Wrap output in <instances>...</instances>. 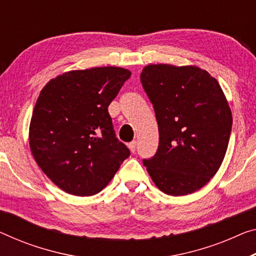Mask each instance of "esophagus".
I'll return each instance as SVG.
<instances>
[{
	"label": "esophagus",
	"instance_id": "obj_1",
	"mask_svg": "<svg viewBox=\"0 0 256 256\" xmlns=\"http://www.w3.org/2000/svg\"><path fill=\"white\" fill-rule=\"evenodd\" d=\"M136 146H137V142L136 140H132V142H130V143L128 144V148H130V151L134 153L136 151Z\"/></svg>",
	"mask_w": 256,
	"mask_h": 256
}]
</instances>
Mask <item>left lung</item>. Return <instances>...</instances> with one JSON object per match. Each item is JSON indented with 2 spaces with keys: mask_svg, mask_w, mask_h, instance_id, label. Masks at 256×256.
<instances>
[{
  "mask_svg": "<svg viewBox=\"0 0 256 256\" xmlns=\"http://www.w3.org/2000/svg\"><path fill=\"white\" fill-rule=\"evenodd\" d=\"M140 82L159 129L158 150L143 164L164 194L199 190L221 166L232 129L218 82L196 66L167 64L145 66Z\"/></svg>",
  "mask_w": 256,
  "mask_h": 256,
  "instance_id": "1",
  "label": "left lung"
}]
</instances>
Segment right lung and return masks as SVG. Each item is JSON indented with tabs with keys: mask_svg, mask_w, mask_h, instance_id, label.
Listing matches in <instances>:
<instances>
[{
	"mask_svg": "<svg viewBox=\"0 0 256 256\" xmlns=\"http://www.w3.org/2000/svg\"><path fill=\"white\" fill-rule=\"evenodd\" d=\"M130 76L112 66L72 70L41 90L30 124V151L43 172L68 194L100 192L130 156L108 110Z\"/></svg>",
	"mask_w": 256,
	"mask_h": 256,
	"instance_id": "obj_1",
	"label": "right lung"
}]
</instances>
